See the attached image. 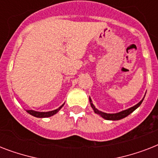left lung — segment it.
Instances as JSON below:
<instances>
[{
	"instance_id": "8db88e82",
	"label": "left lung",
	"mask_w": 158,
	"mask_h": 158,
	"mask_svg": "<svg viewBox=\"0 0 158 158\" xmlns=\"http://www.w3.org/2000/svg\"><path fill=\"white\" fill-rule=\"evenodd\" d=\"M143 98L142 100H141V101L139 102V103L136 104V105L134 106H132V107L129 108V109H127V110H122V111H120V112L115 113V114H107V113L102 112V111H101V110H98L96 107H95V106H94V105L93 104V102H92V100L90 98H89V102H90V105H91L92 108L94 109V112L96 113V114H98V115H101L102 117L104 118V119H106V120H120V119H123V118L126 117L127 115H130V113H132L133 111L135 110V109H137V108L139 107V106L141 105V103L143 102Z\"/></svg>"
}]
</instances>
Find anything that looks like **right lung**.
I'll return each instance as SVG.
<instances>
[{
    "label": "right lung",
    "mask_w": 158,
    "mask_h": 158,
    "mask_svg": "<svg viewBox=\"0 0 158 158\" xmlns=\"http://www.w3.org/2000/svg\"><path fill=\"white\" fill-rule=\"evenodd\" d=\"M64 106V104L62 106H60L59 108H57L54 110H51V111H48V112H39V111H35V110H27V112L29 113L30 115L35 116V117L38 118H44V117H49V116H52V115H55L56 113H57L60 110V108Z\"/></svg>",
    "instance_id": "obj_1"
}]
</instances>
